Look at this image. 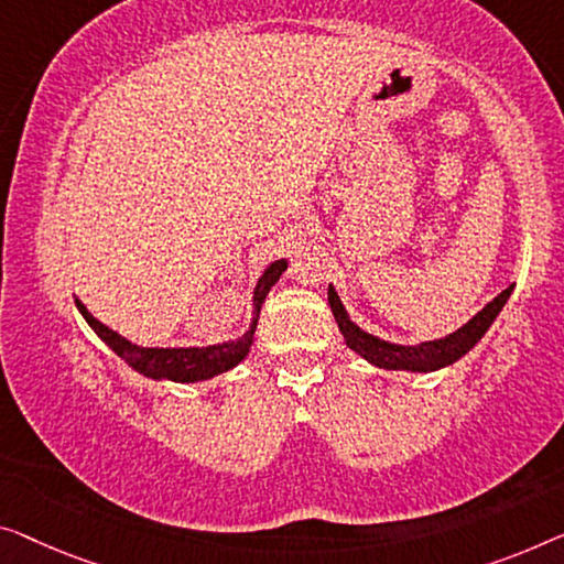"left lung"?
Segmentation results:
<instances>
[{
    "mask_svg": "<svg viewBox=\"0 0 564 564\" xmlns=\"http://www.w3.org/2000/svg\"><path fill=\"white\" fill-rule=\"evenodd\" d=\"M511 291H514V283L509 289H503L497 299H491L474 318L460 326L448 336H441V339L420 341V344H394L388 339H380V336L365 332L362 326L351 322V316L344 308L339 293H336L334 285L329 283V306L336 318V326L347 341L351 351H357L359 357L367 359L369 365L380 369H402V372H435V369L451 367L458 362L460 357H466L470 349L481 341V336L489 332L494 318L499 316V311L507 304Z\"/></svg>",
    "mask_w": 564,
    "mask_h": 564,
    "instance_id": "left-lung-1",
    "label": "left lung"
}]
</instances>
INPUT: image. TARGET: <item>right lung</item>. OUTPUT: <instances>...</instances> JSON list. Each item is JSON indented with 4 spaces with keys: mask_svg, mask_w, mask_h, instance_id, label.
<instances>
[{
    "mask_svg": "<svg viewBox=\"0 0 564 564\" xmlns=\"http://www.w3.org/2000/svg\"><path fill=\"white\" fill-rule=\"evenodd\" d=\"M285 268H289V260L285 258L273 260V263L263 271V275L258 279L253 289V318H250L248 332L238 336V339L209 344V347H139V344L129 341L119 332L108 329L104 322H98L78 296H75V306H78L90 329L100 336V341H106L126 365L137 369L139 375L149 377V380H172V382L213 380V377L238 367L242 359L248 357V351L253 347V339H256L260 306H263L268 291H271L275 281L281 279Z\"/></svg>",
    "mask_w": 564,
    "mask_h": 564,
    "instance_id": "1",
    "label": "right lung"
}]
</instances>
